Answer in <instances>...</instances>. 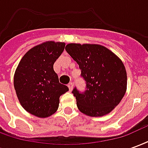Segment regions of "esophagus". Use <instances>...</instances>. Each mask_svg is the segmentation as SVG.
Listing matches in <instances>:
<instances>
[{
	"label": "esophagus",
	"mask_w": 148,
	"mask_h": 148,
	"mask_svg": "<svg viewBox=\"0 0 148 148\" xmlns=\"http://www.w3.org/2000/svg\"><path fill=\"white\" fill-rule=\"evenodd\" d=\"M68 88H69V90H70V91H71V90H72V89H73V84L71 83H69L68 84Z\"/></svg>",
	"instance_id": "obj_1"
}]
</instances>
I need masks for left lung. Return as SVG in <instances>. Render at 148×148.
Here are the masks:
<instances>
[{"mask_svg":"<svg viewBox=\"0 0 148 148\" xmlns=\"http://www.w3.org/2000/svg\"><path fill=\"white\" fill-rule=\"evenodd\" d=\"M66 51L77 62L86 90L75 87L72 93L82 113L102 116L117 106L127 90V73L124 63L113 52L98 44L69 43Z\"/></svg>","mask_w":148,"mask_h":148,"instance_id":"left-lung-1","label":"left lung"}]
</instances>
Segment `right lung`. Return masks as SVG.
<instances>
[{
	"instance_id": "right-lung-1",
	"label": "right lung",
	"mask_w": 148,
	"mask_h": 148,
	"mask_svg": "<svg viewBox=\"0 0 148 148\" xmlns=\"http://www.w3.org/2000/svg\"><path fill=\"white\" fill-rule=\"evenodd\" d=\"M64 42L47 41L34 47L21 58L14 74V88L22 107L38 117L57 111L59 97L67 92L53 68L65 48Z\"/></svg>"
}]
</instances>
